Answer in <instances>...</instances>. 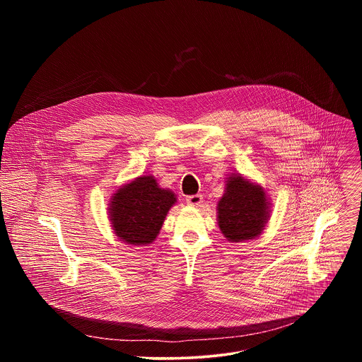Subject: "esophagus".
<instances>
[{
  "mask_svg": "<svg viewBox=\"0 0 362 362\" xmlns=\"http://www.w3.org/2000/svg\"><path fill=\"white\" fill-rule=\"evenodd\" d=\"M186 202L190 206H199L203 202V196L202 194H190V196L186 197Z\"/></svg>",
  "mask_w": 362,
  "mask_h": 362,
  "instance_id": "esophagus-1",
  "label": "esophagus"
}]
</instances>
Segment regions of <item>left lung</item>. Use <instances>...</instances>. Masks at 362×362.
Returning <instances> with one entry per match:
<instances>
[{"mask_svg":"<svg viewBox=\"0 0 362 362\" xmlns=\"http://www.w3.org/2000/svg\"><path fill=\"white\" fill-rule=\"evenodd\" d=\"M269 203L264 189L243 179L230 176L226 193L218 203L219 228L230 242L253 239L265 228L269 218Z\"/></svg>","mask_w":362,"mask_h":362,"instance_id":"left-lung-1","label":"left lung"}]
</instances>
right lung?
Wrapping results in <instances>:
<instances>
[{"label": "right lung", "mask_w": 362, "mask_h": 362, "mask_svg": "<svg viewBox=\"0 0 362 362\" xmlns=\"http://www.w3.org/2000/svg\"><path fill=\"white\" fill-rule=\"evenodd\" d=\"M175 202V193L159 187L153 176L137 177L112 197L109 211L115 233L130 245L151 243Z\"/></svg>", "instance_id": "1"}]
</instances>
